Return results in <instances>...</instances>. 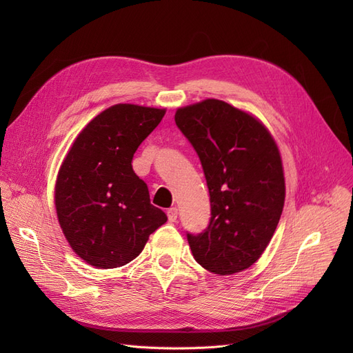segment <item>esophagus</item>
Returning <instances> with one entry per match:
<instances>
[{"mask_svg":"<svg viewBox=\"0 0 353 353\" xmlns=\"http://www.w3.org/2000/svg\"><path fill=\"white\" fill-rule=\"evenodd\" d=\"M168 219H169V222H175L176 221V218H178V209L176 208H170V209H168Z\"/></svg>","mask_w":353,"mask_h":353,"instance_id":"1","label":"esophagus"}]
</instances>
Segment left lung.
Listing matches in <instances>:
<instances>
[{
    "instance_id": "left-lung-1",
    "label": "left lung",
    "mask_w": 353,
    "mask_h": 353,
    "mask_svg": "<svg viewBox=\"0 0 353 353\" xmlns=\"http://www.w3.org/2000/svg\"><path fill=\"white\" fill-rule=\"evenodd\" d=\"M175 123L194 147L210 196L208 228L187 232L194 259L219 275L248 270L271 241L283 212L279 147L256 117L215 99L178 109Z\"/></svg>"
}]
</instances>
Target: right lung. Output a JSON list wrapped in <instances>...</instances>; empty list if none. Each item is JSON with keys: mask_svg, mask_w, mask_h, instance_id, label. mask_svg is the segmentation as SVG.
<instances>
[{"mask_svg": "<svg viewBox=\"0 0 353 353\" xmlns=\"http://www.w3.org/2000/svg\"><path fill=\"white\" fill-rule=\"evenodd\" d=\"M165 112L112 105L83 128L63 160L54 196L60 227L73 252L95 268L130 263L168 221L132 169L134 153Z\"/></svg>", "mask_w": 353, "mask_h": 353, "instance_id": "obj_1", "label": "right lung"}]
</instances>
